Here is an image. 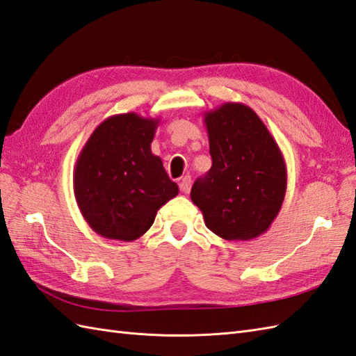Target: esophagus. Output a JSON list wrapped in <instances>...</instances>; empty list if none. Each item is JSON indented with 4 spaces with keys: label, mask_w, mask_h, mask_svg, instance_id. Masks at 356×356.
<instances>
[{
    "label": "esophagus",
    "mask_w": 356,
    "mask_h": 356,
    "mask_svg": "<svg viewBox=\"0 0 356 356\" xmlns=\"http://www.w3.org/2000/svg\"><path fill=\"white\" fill-rule=\"evenodd\" d=\"M179 186H180V191H181V193H184V194H188V193H189V189H191V177H189V176L181 177V179H180V184H179Z\"/></svg>",
    "instance_id": "obj_1"
}]
</instances>
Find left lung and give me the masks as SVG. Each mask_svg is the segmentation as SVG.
Segmentation results:
<instances>
[{
	"label": "left lung",
	"mask_w": 356,
	"mask_h": 356,
	"mask_svg": "<svg viewBox=\"0 0 356 356\" xmlns=\"http://www.w3.org/2000/svg\"><path fill=\"white\" fill-rule=\"evenodd\" d=\"M212 167L198 177L191 200L206 227L227 241L266 232L282 208L286 165L266 124L252 107L225 103L204 112Z\"/></svg>",
	"instance_id": "left-lung-1"
}]
</instances>
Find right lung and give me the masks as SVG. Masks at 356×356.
<instances>
[{"label":"right lung","instance_id":"right-lung-1","mask_svg":"<svg viewBox=\"0 0 356 356\" xmlns=\"http://www.w3.org/2000/svg\"><path fill=\"white\" fill-rule=\"evenodd\" d=\"M158 118L112 115L86 140L74 167V195L89 227L107 239L135 241L179 194L152 153Z\"/></svg>","mask_w":356,"mask_h":356}]
</instances>
